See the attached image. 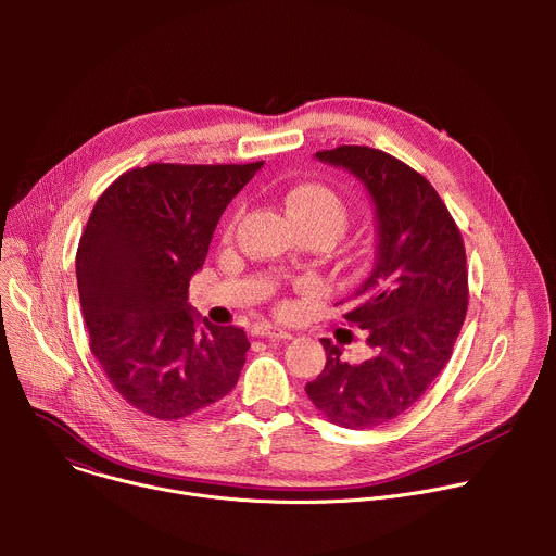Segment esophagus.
I'll use <instances>...</instances> for the list:
<instances>
[{"mask_svg":"<svg viewBox=\"0 0 556 556\" xmlns=\"http://www.w3.org/2000/svg\"><path fill=\"white\" fill-rule=\"evenodd\" d=\"M253 334L255 337H260V339H268V341H288V339H292V334L290 332H286V330H281V328H277V326H255V330H253Z\"/></svg>","mask_w":556,"mask_h":556,"instance_id":"obj_1","label":"esophagus"}]
</instances>
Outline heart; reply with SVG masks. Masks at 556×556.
<instances>
[{"label":"heart","mask_w":556,"mask_h":556,"mask_svg":"<svg viewBox=\"0 0 556 556\" xmlns=\"http://www.w3.org/2000/svg\"><path fill=\"white\" fill-rule=\"evenodd\" d=\"M286 211L299 228H316L337 242L350 222L348 204L328 187L301 185L286 195Z\"/></svg>","instance_id":"b5f03b06"}]
</instances>
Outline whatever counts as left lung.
Masks as SVG:
<instances>
[{
	"label": "left lung",
	"mask_w": 556,
	"mask_h": 556,
	"mask_svg": "<svg viewBox=\"0 0 556 556\" xmlns=\"http://www.w3.org/2000/svg\"><path fill=\"white\" fill-rule=\"evenodd\" d=\"M314 157L350 172L374 204V266L345 314L374 354L348 363L321 339L328 361L305 393L332 422L371 429L414 407L446 367L468 305L466 253L435 189L393 155L343 144Z\"/></svg>",
	"instance_id": "left-lung-1"
}]
</instances>
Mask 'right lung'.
Segmentation results:
<instances>
[{"instance_id":"1","label":"right lung","mask_w":556,"mask_h":556,"mask_svg":"<svg viewBox=\"0 0 556 556\" xmlns=\"http://www.w3.org/2000/svg\"><path fill=\"white\" fill-rule=\"evenodd\" d=\"M264 163L165 165L123 174L97 200L76 251L90 350L138 412L187 418L237 384L247 332L187 303L228 202Z\"/></svg>"}]
</instances>
